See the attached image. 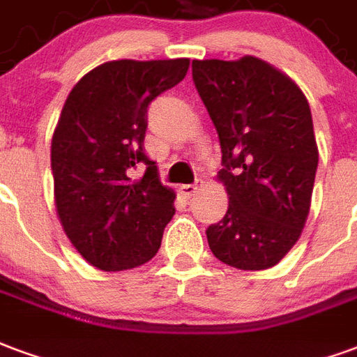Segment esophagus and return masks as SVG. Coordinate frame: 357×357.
I'll return each mask as SVG.
<instances>
[{"label":"esophagus","mask_w":357,"mask_h":357,"mask_svg":"<svg viewBox=\"0 0 357 357\" xmlns=\"http://www.w3.org/2000/svg\"><path fill=\"white\" fill-rule=\"evenodd\" d=\"M197 190V184H182L181 186V194L184 197H192L196 194Z\"/></svg>","instance_id":"1"}]
</instances>
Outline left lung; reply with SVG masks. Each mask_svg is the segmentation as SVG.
<instances>
[{
    "label": "left lung",
    "instance_id": "8db88e82",
    "mask_svg": "<svg viewBox=\"0 0 357 357\" xmlns=\"http://www.w3.org/2000/svg\"><path fill=\"white\" fill-rule=\"evenodd\" d=\"M192 79L217 127L218 178L230 196L205 234L218 261L275 266L301 238L317 169L312 112L296 83L268 62L194 61Z\"/></svg>",
    "mask_w": 357,
    "mask_h": 357
}]
</instances>
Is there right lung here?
Instances as JSON below:
<instances>
[{"instance_id":"add662e5","label":"right lung","mask_w":357,"mask_h":357,"mask_svg":"<svg viewBox=\"0 0 357 357\" xmlns=\"http://www.w3.org/2000/svg\"><path fill=\"white\" fill-rule=\"evenodd\" d=\"M188 59L114 61L75 83L51 142L54 202L64 232L104 272L144 264L175 215V192L146 155L148 106L184 79ZM145 167L132 181L130 173Z\"/></svg>"}]
</instances>
